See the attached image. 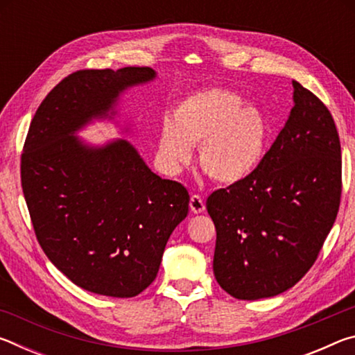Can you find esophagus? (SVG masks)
<instances>
[{
	"label": "esophagus",
	"mask_w": 355,
	"mask_h": 355,
	"mask_svg": "<svg viewBox=\"0 0 355 355\" xmlns=\"http://www.w3.org/2000/svg\"><path fill=\"white\" fill-rule=\"evenodd\" d=\"M189 208L191 211L194 214H199V213H203L205 211V202H203V199L200 196H191V200H189Z\"/></svg>",
	"instance_id": "obj_1"
}]
</instances>
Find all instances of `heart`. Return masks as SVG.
Segmentation results:
<instances>
[{"label": "heart", "instance_id": "heart-1", "mask_svg": "<svg viewBox=\"0 0 355 355\" xmlns=\"http://www.w3.org/2000/svg\"><path fill=\"white\" fill-rule=\"evenodd\" d=\"M271 125L260 107L227 89L188 95L161 123L158 155L169 172H178L199 144V163L214 182L235 184L261 164Z\"/></svg>", "mask_w": 355, "mask_h": 355}]
</instances>
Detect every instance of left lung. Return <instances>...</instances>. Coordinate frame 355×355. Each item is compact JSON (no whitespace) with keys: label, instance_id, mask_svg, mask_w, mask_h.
Listing matches in <instances>:
<instances>
[{"label":"left lung","instance_id":"left-lung-1","mask_svg":"<svg viewBox=\"0 0 355 355\" xmlns=\"http://www.w3.org/2000/svg\"><path fill=\"white\" fill-rule=\"evenodd\" d=\"M285 127L243 182L207 200L216 227L214 277L243 300L290 290L313 266L341 197V147L322 101L293 81Z\"/></svg>","mask_w":355,"mask_h":355}]
</instances>
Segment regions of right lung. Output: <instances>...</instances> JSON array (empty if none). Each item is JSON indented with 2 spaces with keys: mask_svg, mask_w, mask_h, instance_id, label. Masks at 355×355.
<instances>
[{
  "mask_svg": "<svg viewBox=\"0 0 355 355\" xmlns=\"http://www.w3.org/2000/svg\"><path fill=\"white\" fill-rule=\"evenodd\" d=\"M150 67L80 70L42 101L21 155V188L40 248L65 277L101 296L133 297L158 274L164 248L188 216L183 184L163 180L127 139L91 146L76 133L112 120Z\"/></svg>",
  "mask_w": 355,
  "mask_h": 355,
  "instance_id": "1",
  "label": "right lung"
}]
</instances>
